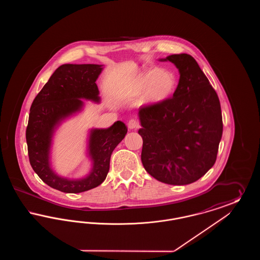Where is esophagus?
Masks as SVG:
<instances>
[{
    "label": "esophagus",
    "mask_w": 260,
    "mask_h": 260,
    "mask_svg": "<svg viewBox=\"0 0 260 260\" xmlns=\"http://www.w3.org/2000/svg\"><path fill=\"white\" fill-rule=\"evenodd\" d=\"M127 125H128L129 129H136V128L139 127V124H138V122L136 121V119H131L127 123Z\"/></svg>",
    "instance_id": "esophagus-1"
}]
</instances>
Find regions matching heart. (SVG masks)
I'll return each mask as SVG.
<instances>
[{
  "mask_svg": "<svg viewBox=\"0 0 260 260\" xmlns=\"http://www.w3.org/2000/svg\"><path fill=\"white\" fill-rule=\"evenodd\" d=\"M177 87L176 76L171 71H161L153 68L139 76L126 88L125 95L128 99H138L143 95L146 103L157 105L170 99Z\"/></svg>",
  "mask_w": 260,
  "mask_h": 260,
  "instance_id": "obj_1",
  "label": "heart"
}]
</instances>
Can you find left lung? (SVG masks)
I'll use <instances>...</instances> for the list:
<instances>
[{
  "instance_id": "obj_1",
  "label": "left lung",
  "mask_w": 260,
  "mask_h": 260,
  "mask_svg": "<svg viewBox=\"0 0 260 260\" xmlns=\"http://www.w3.org/2000/svg\"><path fill=\"white\" fill-rule=\"evenodd\" d=\"M179 82L165 102L141 107V161L146 172L171 185H186L205 175L216 161L223 123L220 102L197 61L172 54Z\"/></svg>"
}]
</instances>
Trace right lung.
<instances>
[{
  "label": "right lung",
  "instance_id": "obj_1",
  "mask_svg": "<svg viewBox=\"0 0 260 260\" xmlns=\"http://www.w3.org/2000/svg\"><path fill=\"white\" fill-rule=\"evenodd\" d=\"M101 71L102 65L98 64L59 66L38 93L30 108L26 128L30 165L46 184L64 193H81L100 185L109 172L113 150L127 132L121 121L108 128L90 132L88 154L92 160V169L85 178L66 179L55 174L50 168V144L55 126L66 117L82 109L81 99L99 102V87L95 82Z\"/></svg>",
  "mask_w": 260,
  "mask_h": 260
}]
</instances>
